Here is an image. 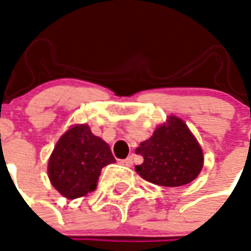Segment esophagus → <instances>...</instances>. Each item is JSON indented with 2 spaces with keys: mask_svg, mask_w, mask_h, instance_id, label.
Instances as JSON below:
<instances>
[{
  "mask_svg": "<svg viewBox=\"0 0 251 251\" xmlns=\"http://www.w3.org/2000/svg\"><path fill=\"white\" fill-rule=\"evenodd\" d=\"M121 165H124V166H127V168H130L131 165H133V157H127L126 159H121L120 161Z\"/></svg>",
  "mask_w": 251,
  "mask_h": 251,
  "instance_id": "34e87169",
  "label": "esophagus"
}]
</instances>
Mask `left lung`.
<instances>
[{
	"mask_svg": "<svg viewBox=\"0 0 251 251\" xmlns=\"http://www.w3.org/2000/svg\"><path fill=\"white\" fill-rule=\"evenodd\" d=\"M135 153L144 157V163L135 166V172L158 186L178 187L190 183L203 165L201 146L186 124L177 117H170L168 125L158 126Z\"/></svg>",
	"mask_w": 251,
	"mask_h": 251,
	"instance_id": "8db88e82",
	"label": "left lung"
}]
</instances>
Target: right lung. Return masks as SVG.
Instances as JSON below:
<instances>
[{"label": "right lung", "mask_w": 251, "mask_h": 251, "mask_svg": "<svg viewBox=\"0 0 251 251\" xmlns=\"http://www.w3.org/2000/svg\"><path fill=\"white\" fill-rule=\"evenodd\" d=\"M114 162L110 146L93 134L88 125H77L58 140L48 172L51 185L62 196L74 200L93 192L101 169Z\"/></svg>", "instance_id": "1"}]
</instances>
